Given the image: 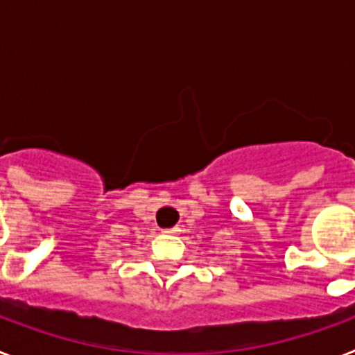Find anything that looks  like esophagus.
Instances as JSON below:
<instances>
[{
  "label": "esophagus",
  "instance_id": "obj_1",
  "mask_svg": "<svg viewBox=\"0 0 355 355\" xmlns=\"http://www.w3.org/2000/svg\"><path fill=\"white\" fill-rule=\"evenodd\" d=\"M163 233H167V234H178V233H180V227H168V229H163Z\"/></svg>",
  "mask_w": 355,
  "mask_h": 355
}]
</instances>
